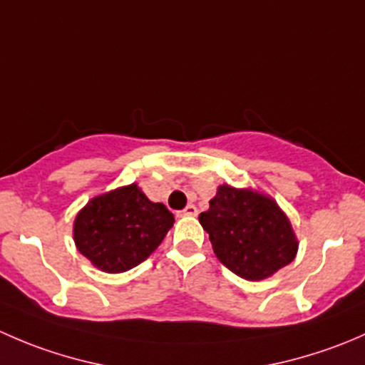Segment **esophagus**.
Returning <instances> with one entry per match:
<instances>
[{"label":"esophagus","instance_id":"1","mask_svg":"<svg viewBox=\"0 0 365 365\" xmlns=\"http://www.w3.org/2000/svg\"><path fill=\"white\" fill-rule=\"evenodd\" d=\"M180 215H187V217H196L197 215V208L194 205H187L185 208L180 212Z\"/></svg>","mask_w":365,"mask_h":365}]
</instances>
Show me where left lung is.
<instances>
[{
	"label": "left lung",
	"instance_id": "left-lung-1",
	"mask_svg": "<svg viewBox=\"0 0 365 365\" xmlns=\"http://www.w3.org/2000/svg\"><path fill=\"white\" fill-rule=\"evenodd\" d=\"M200 222L220 263L238 277L261 281L295 259L298 240L286 213L272 197L220 185Z\"/></svg>",
	"mask_w": 365,
	"mask_h": 365
}]
</instances>
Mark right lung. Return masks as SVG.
<instances>
[{
	"label": "right lung",
	"instance_id": "obj_1",
	"mask_svg": "<svg viewBox=\"0 0 365 365\" xmlns=\"http://www.w3.org/2000/svg\"><path fill=\"white\" fill-rule=\"evenodd\" d=\"M175 217L135 183L90 200L73 220L77 251L98 270L120 274L138 267L157 247Z\"/></svg>",
	"mask_w": 365,
	"mask_h": 365
}]
</instances>
